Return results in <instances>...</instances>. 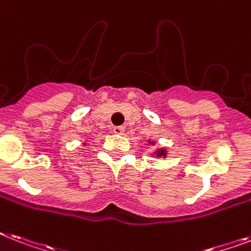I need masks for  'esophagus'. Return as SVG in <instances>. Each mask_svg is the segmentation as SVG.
I'll use <instances>...</instances> for the list:
<instances>
[{"mask_svg": "<svg viewBox=\"0 0 251 251\" xmlns=\"http://www.w3.org/2000/svg\"><path fill=\"white\" fill-rule=\"evenodd\" d=\"M124 131H125V127H124V126H115V127H113V132H115V134H120V135H121V134H124Z\"/></svg>", "mask_w": 251, "mask_h": 251, "instance_id": "34e87169", "label": "esophagus"}]
</instances>
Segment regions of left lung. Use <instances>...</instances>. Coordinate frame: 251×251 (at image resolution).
<instances>
[{
  "label": "left lung",
  "instance_id": "obj_1",
  "mask_svg": "<svg viewBox=\"0 0 251 251\" xmlns=\"http://www.w3.org/2000/svg\"><path fill=\"white\" fill-rule=\"evenodd\" d=\"M150 143L153 144V142H150ZM154 153H156V156H157V157H166V151H165L164 148H160V150L156 151Z\"/></svg>",
  "mask_w": 251,
  "mask_h": 251
}]
</instances>
